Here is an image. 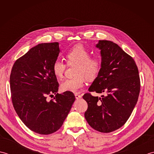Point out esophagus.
I'll list each match as a JSON object with an SVG mask.
<instances>
[{
	"mask_svg": "<svg viewBox=\"0 0 154 154\" xmlns=\"http://www.w3.org/2000/svg\"><path fill=\"white\" fill-rule=\"evenodd\" d=\"M75 98H76V99H79L81 98V95H80V94H79L78 93H75Z\"/></svg>",
	"mask_w": 154,
	"mask_h": 154,
	"instance_id": "esophagus-1",
	"label": "esophagus"
}]
</instances>
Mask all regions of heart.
Here are the masks:
<instances>
[{
    "label": "heart",
    "instance_id": "heart-1",
    "mask_svg": "<svg viewBox=\"0 0 154 154\" xmlns=\"http://www.w3.org/2000/svg\"><path fill=\"white\" fill-rule=\"evenodd\" d=\"M89 49L83 45H77L65 54L68 65L76 64L73 77L65 79L61 84V90L63 92H77L82 88L88 80L96 79L102 68V61L99 57L91 56ZM66 65L60 60H55L52 65V72L57 79L63 78Z\"/></svg>",
    "mask_w": 154,
    "mask_h": 154
}]
</instances>
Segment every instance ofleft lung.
Returning <instances> with one entry per match:
<instances>
[{
    "mask_svg": "<svg viewBox=\"0 0 154 154\" xmlns=\"http://www.w3.org/2000/svg\"><path fill=\"white\" fill-rule=\"evenodd\" d=\"M96 47L100 50L102 68L89 91L106 94L102 97L84 94L88 104L85 117L93 129L109 133L122 127L131 115L138 99L140 79L135 61L119 45L99 40Z\"/></svg>",
    "mask_w": 154,
    "mask_h": 154,
    "instance_id": "left-lung-1",
    "label": "left lung"
}]
</instances>
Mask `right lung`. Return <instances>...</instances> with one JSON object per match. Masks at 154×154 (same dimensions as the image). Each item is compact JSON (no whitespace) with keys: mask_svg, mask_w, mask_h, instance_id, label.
I'll return each instance as SVG.
<instances>
[{"mask_svg":"<svg viewBox=\"0 0 154 154\" xmlns=\"http://www.w3.org/2000/svg\"><path fill=\"white\" fill-rule=\"evenodd\" d=\"M60 54L59 43L40 44L15 61L10 76L13 106L32 131L48 135L61 128L74 103L72 92L57 93L52 65ZM55 94L54 100L48 96Z\"/></svg>","mask_w":154,"mask_h":154,"instance_id":"add662e5","label":"right lung"}]
</instances>
